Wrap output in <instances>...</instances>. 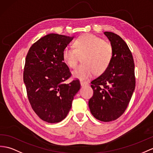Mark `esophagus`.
<instances>
[{"instance_id": "obj_1", "label": "esophagus", "mask_w": 153, "mask_h": 153, "mask_svg": "<svg viewBox=\"0 0 153 153\" xmlns=\"http://www.w3.org/2000/svg\"><path fill=\"white\" fill-rule=\"evenodd\" d=\"M80 85H81L82 87H84V86H86V85H88L89 83L87 82L80 81Z\"/></svg>"}]
</instances>
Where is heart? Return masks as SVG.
Returning a JSON list of instances; mask_svg holds the SVG:
<instances>
[{"label":"heart","mask_w":153,"mask_h":153,"mask_svg":"<svg viewBox=\"0 0 153 153\" xmlns=\"http://www.w3.org/2000/svg\"><path fill=\"white\" fill-rule=\"evenodd\" d=\"M74 48L65 47L62 52L63 60L71 68H74L80 56H84L82 65L74 70L75 79L88 80L95 73H105L113 58V48L103 39L91 33L80 36L74 41Z\"/></svg>","instance_id":"obj_1"}]
</instances>
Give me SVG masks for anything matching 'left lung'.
Returning <instances> with one entry per match:
<instances>
[{"label": "left lung", "mask_w": 153, "mask_h": 153, "mask_svg": "<svg viewBox=\"0 0 153 153\" xmlns=\"http://www.w3.org/2000/svg\"><path fill=\"white\" fill-rule=\"evenodd\" d=\"M113 48V58L105 73L93 80L94 95L89 100L91 114L104 122L114 121L125 112L134 91V64L131 52L120 36L104 32Z\"/></svg>", "instance_id": "1"}]
</instances>
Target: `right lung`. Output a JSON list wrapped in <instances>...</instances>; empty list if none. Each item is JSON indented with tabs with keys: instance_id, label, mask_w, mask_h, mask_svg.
Masks as SVG:
<instances>
[{
	"instance_id": "1",
	"label": "right lung",
	"mask_w": 153,
	"mask_h": 153,
	"mask_svg": "<svg viewBox=\"0 0 153 153\" xmlns=\"http://www.w3.org/2000/svg\"><path fill=\"white\" fill-rule=\"evenodd\" d=\"M74 36L49 33L30 48L26 58L23 80L31 106L40 119L49 123L62 121L80 89V82H64L71 76L62 52Z\"/></svg>"
}]
</instances>
